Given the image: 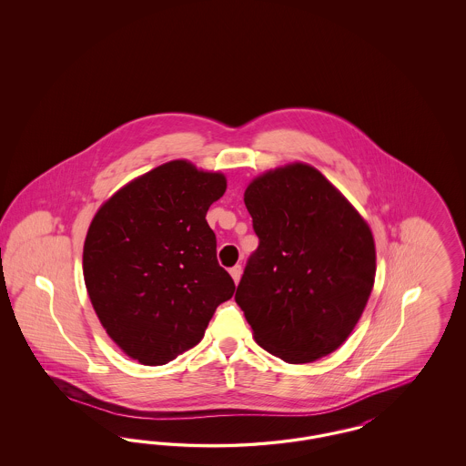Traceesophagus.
Here are the masks:
<instances>
[{"instance_id": "esophagus-1", "label": "esophagus", "mask_w": 466, "mask_h": 466, "mask_svg": "<svg viewBox=\"0 0 466 466\" xmlns=\"http://www.w3.org/2000/svg\"><path fill=\"white\" fill-rule=\"evenodd\" d=\"M241 274H243V268L241 266H234L230 268V276H232V279L236 281V285L239 283V279H241Z\"/></svg>"}]
</instances>
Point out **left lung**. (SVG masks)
Segmentation results:
<instances>
[{"instance_id":"8db88e82","label":"left lung","mask_w":466,"mask_h":466,"mask_svg":"<svg viewBox=\"0 0 466 466\" xmlns=\"http://www.w3.org/2000/svg\"><path fill=\"white\" fill-rule=\"evenodd\" d=\"M244 204L258 248L244 267L236 302L255 340L287 363L330 355L353 332L374 287L369 225L302 162L255 177Z\"/></svg>"}]
</instances>
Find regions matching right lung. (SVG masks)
<instances>
[{"label": "right lung", "mask_w": 466, "mask_h": 466, "mask_svg": "<svg viewBox=\"0 0 466 466\" xmlns=\"http://www.w3.org/2000/svg\"><path fill=\"white\" fill-rule=\"evenodd\" d=\"M227 188L220 173L171 160L106 200L84 244L92 308L115 344L143 365H166L204 337L234 295L206 213Z\"/></svg>", "instance_id": "1"}]
</instances>
